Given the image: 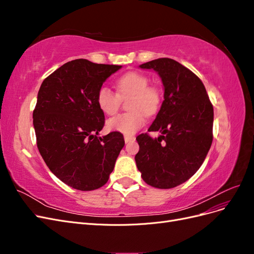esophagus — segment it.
Segmentation results:
<instances>
[{
	"mask_svg": "<svg viewBox=\"0 0 254 254\" xmlns=\"http://www.w3.org/2000/svg\"><path fill=\"white\" fill-rule=\"evenodd\" d=\"M124 139H125V142H126V143H128V142L134 141L135 137H134L133 135H127V134H125V135H124Z\"/></svg>",
	"mask_w": 254,
	"mask_h": 254,
	"instance_id": "obj_1",
	"label": "esophagus"
}]
</instances>
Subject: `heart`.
<instances>
[{"label":"heart","instance_id":"obj_1","mask_svg":"<svg viewBox=\"0 0 254 254\" xmlns=\"http://www.w3.org/2000/svg\"><path fill=\"white\" fill-rule=\"evenodd\" d=\"M118 93L103 86L96 93L98 108L107 115H113L120 110L122 99L130 96L128 109L131 110L114 117L107 122L112 131L130 135L137 131L146 122V118L159 112L162 106L163 93L157 84H150L149 77L140 72H127L115 81Z\"/></svg>","mask_w":254,"mask_h":254}]
</instances>
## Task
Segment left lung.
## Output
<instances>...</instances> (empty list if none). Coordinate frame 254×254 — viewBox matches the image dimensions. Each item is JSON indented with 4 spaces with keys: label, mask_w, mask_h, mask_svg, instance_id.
<instances>
[{
    "label": "left lung",
    "mask_w": 254,
    "mask_h": 254,
    "mask_svg": "<svg viewBox=\"0 0 254 254\" xmlns=\"http://www.w3.org/2000/svg\"><path fill=\"white\" fill-rule=\"evenodd\" d=\"M152 68L164 86V101L148 131L136 136L134 159L143 180L157 189H172L189 180L201 166L213 141V105L202 81L171 58L140 65Z\"/></svg>",
    "instance_id": "1"
}]
</instances>
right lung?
<instances>
[{
    "mask_svg": "<svg viewBox=\"0 0 254 254\" xmlns=\"http://www.w3.org/2000/svg\"><path fill=\"white\" fill-rule=\"evenodd\" d=\"M121 65L75 59L45 78L33 112L37 146L50 171L79 190L102 188L124 147V136L112 131L97 136L105 125L96 93Z\"/></svg>",
    "mask_w": 254,
    "mask_h": 254,
    "instance_id": "obj_1",
    "label": "right lung"
}]
</instances>
